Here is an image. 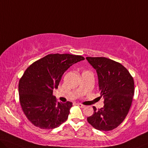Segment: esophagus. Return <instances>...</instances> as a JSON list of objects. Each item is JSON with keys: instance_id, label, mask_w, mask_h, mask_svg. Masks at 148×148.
I'll return each instance as SVG.
<instances>
[{"instance_id": "1", "label": "esophagus", "mask_w": 148, "mask_h": 148, "mask_svg": "<svg viewBox=\"0 0 148 148\" xmlns=\"http://www.w3.org/2000/svg\"><path fill=\"white\" fill-rule=\"evenodd\" d=\"M77 105H78V106L81 107V108H84V107H85V106H84V105L82 104V103H77Z\"/></svg>"}]
</instances>
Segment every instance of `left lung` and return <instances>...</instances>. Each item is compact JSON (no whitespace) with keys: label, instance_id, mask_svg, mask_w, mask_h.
I'll return each instance as SVG.
<instances>
[{"label":"left lung","instance_id":"1","mask_svg":"<svg viewBox=\"0 0 148 148\" xmlns=\"http://www.w3.org/2000/svg\"><path fill=\"white\" fill-rule=\"evenodd\" d=\"M96 70L100 98L103 108L96 110L87 120L94 128L110 131L121 124L128 114L134 94V81L128 70L120 63L105 57H86Z\"/></svg>","mask_w":148,"mask_h":148}]
</instances>
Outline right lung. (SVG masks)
Instances as JSON below:
<instances>
[{
    "instance_id": "obj_1",
    "label": "right lung",
    "mask_w": 148,
    "mask_h": 148,
    "mask_svg": "<svg viewBox=\"0 0 148 148\" xmlns=\"http://www.w3.org/2000/svg\"><path fill=\"white\" fill-rule=\"evenodd\" d=\"M84 60L79 55L50 54L27 68L19 80V100L28 120L41 129L52 130L68 119L72 103L58 102L52 95L63 74Z\"/></svg>"
}]
</instances>
